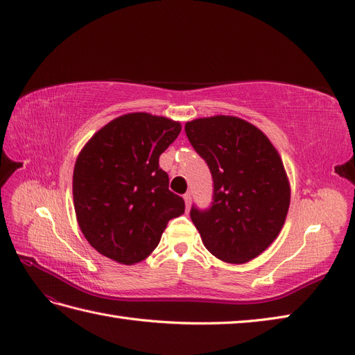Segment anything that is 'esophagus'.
<instances>
[{"mask_svg": "<svg viewBox=\"0 0 355 355\" xmlns=\"http://www.w3.org/2000/svg\"><path fill=\"white\" fill-rule=\"evenodd\" d=\"M184 200H185V205H187V209H190V205H191V194H190V193L184 194Z\"/></svg>", "mask_w": 355, "mask_h": 355, "instance_id": "esophagus-1", "label": "esophagus"}]
</instances>
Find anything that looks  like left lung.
Returning a JSON list of instances; mask_svg holds the SVG:
<instances>
[{"instance_id": "obj_1", "label": "left lung", "mask_w": 355, "mask_h": 355, "mask_svg": "<svg viewBox=\"0 0 355 355\" xmlns=\"http://www.w3.org/2000/svg\"><path fill=\"white\" fill-rule=\"evenodd\" d=\"M193 148L212 176V202L190 217L212 255L241 264L278 237L290 205V187L277 148L237 116L217 115L185 124Z\"/></svg>"}]
</instances>
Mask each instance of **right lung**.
I'll use <instances>...</instances> for the list:
<instances>
[{
  "label": "right lung",
  "instance_id": "right-lung-1",
  "mask_svg": "<svg viewBox=\"0 0 355 355\" xmlns=\"http://www.w3.org/2000/svg\"><path fill=\"white\" fill-rule=\"evenodd\" d=\"M180 124L146 112L115 118L78 155L73 175L78 226L91 246L121 264L150 255L185 202L168 190L159 156Z\"/></svg>",
  "mask_w": 355,
  "mask_h": 355
}]
</instances>
